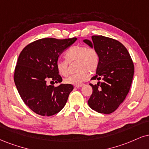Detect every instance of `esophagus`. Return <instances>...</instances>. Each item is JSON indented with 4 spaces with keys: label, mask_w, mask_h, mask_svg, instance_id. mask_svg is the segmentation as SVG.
I'll use <instances>...</instances> for the list:
<instances>
[{
    "label": "esophagus",
    "mask_w": 149,
    "mask_h": 149,
    "mask_svg": "<svg viewBox=\"0 0 149 149\" xmlns=\"http://www.w3.org/2000/svg\"><path fill=\"white\" fill-rule=\"evenodd\" d=\"M82 86H83V85H76L75 86V87H76V88H80V87H82Z\"/></svg>",
    "instance_id": "esophagus-1"
}]
</instances>
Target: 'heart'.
<instances>
[{
    "instance_id": "heart-1",
    "label": "heart",
    "mask_w": 149,
    "mask_h": 149,
    "mask_svg": "<svg viewBox=\"0 0 149 149\" xmlns=\"http://www.w3.org/2000/svg\"><path fill=\"white\" fill-rule=\"evenodd\" d=\"M65 57L69 62L78 60L76 69L79 71L64 79V82L70 85H81L88 80V72L94 73L99 64V56L96 50L86 46H73L66 53ZM56 67L61 76H66L69 73V63L67 60H58L56 62Z\"/></svg>"
}]
</instances>
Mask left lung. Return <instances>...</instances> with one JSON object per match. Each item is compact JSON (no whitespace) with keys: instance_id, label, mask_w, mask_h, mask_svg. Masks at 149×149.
I'll return each mask as SVG.
<instances>
[{"instance_id":"1","label":"left lung","mask_w":149,"mask_h":149,"mask_svg":"<svg viewBox=\"0 0 149 149\" xmlns=\"http://www.w3.org/2000/svg\"><path fill=\"white\" fill-rule=\"evenodd\" d=\"M92 39L83 40L99 56L96 74L91 80L103 81L90 84L93 92L87 102L92 110L108 114L118 108L129 92L134 64L128 50L119 41L102 35L92 36Z\"/></svg>"}]
</instances>
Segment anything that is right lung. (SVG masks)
Instances as JSON below:
<instances>
[{
	"label": "right lung",
	"instance_id": "obj_1",
	"mask_svg": "<svg viewBox=\"0 0 149 149\" xmlns=\"http://www.w3.org/2000/svg\"><path fill=\"white\" fill-rule=\"evenodd\" d=\"M77 38H44L30 43L22 50L14 71V83L25 104L36 114L52 116L66 105L73 86L48 85V80L61 82L56 62L64 50Z\"/></svg>",
	"mask_w": 149,
	"mask_h": 149
}]
</instances>
